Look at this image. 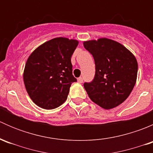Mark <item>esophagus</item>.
I'll list each match as a JSON object with an SVG mask.
<instances>
[{"mask_svg":"<svg viewBox=\"0 0 153 153\" xmlns=\"http://www.w3.org/2000/svg\"><path fill=\"white\" fill-rule=\"evenodd\" d=\"M78 82L80 83V84H81V83L83 82V78H81V77H80V78H78Z\"/></svg>","mask_w":153,"mask_h":153,"instance_id":"1","label":"esophagus"}]
</instances>
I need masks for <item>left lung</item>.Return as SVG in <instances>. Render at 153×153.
I'll return each mask as SVG.
<instances>
[{
    "mask_svg": "<svg viewBox=\"0 0 153 153\" xmlns=\"http://www.w3.org/2000/svg\"><path fill=\"white\" fill-rule=\"evenodd\" d=\"M93 56L95 78L84 84L89 98L101 107H116L129 97L137 80L138 62L124 45L106 38L83 42Z\"/></svg>",
    "mask_w": 153,
    "mask_h": 153,
    "instance_id": "obj_1",
    "label": "left lung"
}]
</instances>
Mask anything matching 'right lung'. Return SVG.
<instances>
[{
	"instance_id": "right-lung-1",
	"label": "right lung",
	"mask_w": 153,
	"mask_h": 153,
	"mask_svg": "<svg viewBox=\"0 0 153 153\" xmlns=\"http://www.w3.org/2000/svg\"><path fill=\"white\" fill-rule=\"evenodd\" d=\"M78 41L58 37L37 47L29 55L24 70L27 92L36 105L52 109L67 100L72 83L71 57Z\"/></svg>"
}]
</instances>
